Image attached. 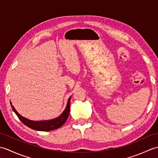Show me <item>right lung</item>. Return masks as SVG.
Returning a JSON list of instances; mask_svg holds the SVG:
<instances>
[{"mask_svg":"<svg viewBox=\"0 0 158 158\" xmlns=\"http://www.w3.org/2000/svg\"><path fill=\"white\" fill-rule=\"evenodd\" d=\"M70 98H71V96L70 97L68 100V102H67V105L66 109L64 110L63 113L60 115L59 117H56L55 119H50V120H45V121H32L25 118L23 116L18 113V111L15 110L11 105L12 109L18 117V118L20 119V121L23 123L25 124L26 126H28L30 128H32L33 130H38V131H51L56 129H58L59 127H61L64 123L66 122L69 115L70 113Z\"/></svg>","mask_w":158,"mask_h":158,"instance_id":"add662e5","label":"right lung"}]
</instances>
